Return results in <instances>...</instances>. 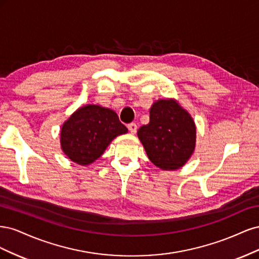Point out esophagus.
<instances>
[{
    "instance_id": "esophagus-1",
    "label": "esophagus",
    "mask_w": 259,
    "mask_h": 259,
    "mask_svg": "<svg viewBox=\"0 0 259 259\" xmlns=\"http://www.w3.org/2000/svg\"><path fill=\"white\" fill-rule=\"evenodd\" d=\"M127 127L130 130V132L132 133V134H135V133L137 132V125L135 123H131L127 125Z\"/></svg>"
}]
</instances>
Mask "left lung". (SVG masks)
Listing matches in <instances>:
<instances>
[{
    "label": "left lung",
    "mask_w": 259,
    "mask_h": 259,
    "mask_svg": "<svg viewBox=\"0 0 259 259\" xmlns=\"http://www.w3.org/2000/svg\"><path fill=\"white\" fill-rule=\"evenodd\" d=\"M150 122L137 136L155 166L176 170L189 161L197 142V127L190 113L174 98L159 99L150 108Z\"/></svg>",
    "instance_id": "1"
}]
</instances>
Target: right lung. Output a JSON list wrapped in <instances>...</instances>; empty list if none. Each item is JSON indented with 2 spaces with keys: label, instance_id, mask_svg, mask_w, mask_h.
Wrapping results in <instances>:
<instances>
[{
  "label": "right lung",
  "instance_id": "add662e5",
  "mask_svg": "<svg viewBox=\"0 0 259 259\" xmlns=\"http://www.w3.org/2000/svg\"><path fill=\"white\" fill-rule=\"evenodd\" d=\"M127 132L112 109L88 104L62 124L60 147L68 159L88 166L104 154L115 137Z\"/></svg>",
  "mask_w": 259,
  "mask_h": 259
}]
</instances>
